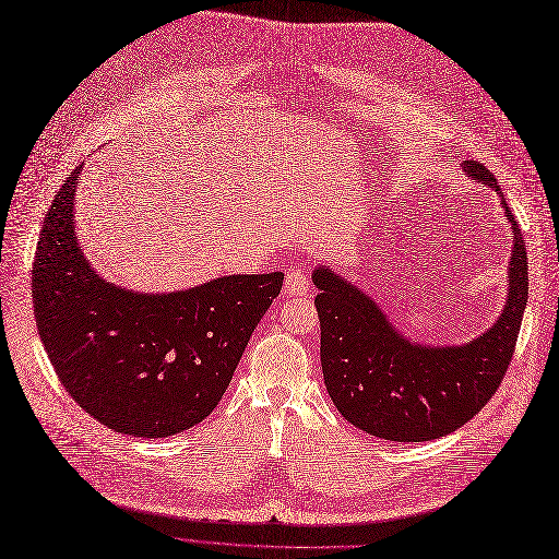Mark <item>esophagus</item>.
<instances>
[{"instance_id": "obj_1", "label": "esophagus", "mask_w": 559, "mask_h": 559, "mask_svg": "<svg viewBox=\"0 0 559 559\" xmlns=\"http://www.w3.org/2000/svg\"><path fill=\"white\" fill-rule=\"evenodd\" d=\"M309 275L305 273L302 265H296L290 269L286 275V284H284V296L294 298V296H307L309 294Z\"/></svg>"}]
</instances>
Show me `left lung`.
<instances>
[{"instance_id": "8db88e82", "label": "left lung", "mask_w": 559, "mask_h": 559, "mask_svg": "<svg viewBox=\"0 0 559 559\" xmlns=\"http://www.w3.org/2000/svg\"><path fill=\"white\" fill-rule=\"evenodd\" d=\"M471 177L500 191L480 162H464ZM514 227L510 294L491 330L466 345L423 348L389 325L380 307L328 269L313 271L321 294V364L332 403L355 428L389 441H430L462 428L498 391L508 373L527 302V254Z\"/></svg>"}]
</instances>
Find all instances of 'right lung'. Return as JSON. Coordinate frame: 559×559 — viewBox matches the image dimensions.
Masks as SVG:
<instances>
[{
  "instance_id": "1",
  "label": "right lung",
  "mask_w": 559,
  "mask_h": 559,
  "mask_svg": "<svg viewBox=\"0 0 559 559\" xmlns=\"http://www.w3.org/2000/svg\"><path fill=\"white\" fill-rule=\"evenodd\" d=\"M79 170L51 200L34 257L45 353L68 395L106 428L145 439L189 430L221 403L284 273L229 275L168 296L106 284L72 229Z\"/></svg>"
}]
</instances>
